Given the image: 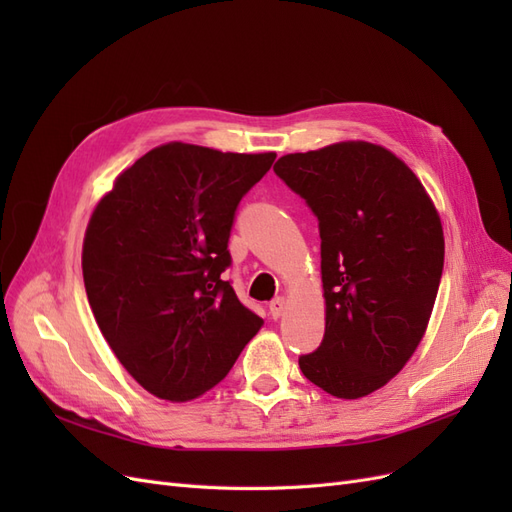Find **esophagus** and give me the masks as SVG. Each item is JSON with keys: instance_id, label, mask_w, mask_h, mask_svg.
<instances>
[{"instance_id": "obj_1", "label": "esophagus", "mask_w": 512, "mask_h": 512, "mask_svg": "<svg viewBox=\"0 0 512 512\" xmlns=\"http://www.w3.org/2000/svg\"><path fill=\"white\" fill-rule=\"evenodd\" d=\"M269 312L273 318H280L286 312V299L284 297H277L269 303Z\"/></svg>"}]
</instances>
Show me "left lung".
<instances>
[{
  "instance_id": "left-lung-1",
  "label": "left lung",
  "mask_w": 512,
  "mask_h": 512,
  "mask_svg": "<svg viewBox=\"0 0 512 512\" xmlns=\"http://www.w3.org/2000/svg\"><path fill=\"white\" fill-rule=\"evenodd\" d=\"M320 226L324 339L303 376L339 399L391 382L421 344L444 267L440 213L410 166L367 141L288 153L273 166Z\"/></svg>"
}]
</instances>
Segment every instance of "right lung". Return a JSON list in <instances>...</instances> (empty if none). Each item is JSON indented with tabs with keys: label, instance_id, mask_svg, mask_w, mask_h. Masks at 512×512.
Returning <instances> with one entry per match:
<instances>
[{
	"label": "right lung",
	"instance_id": "obj_1",
	"mask_svg": "<svg viewBox=\"0 0 512 512\" xmlns=\"http://www.w3.org/2000/svg\"><path fill=\"white\" fill-rule=\"evenodd\" d=\"M273 160L166 143L123 170L91 213L81 256L91 312L151 395L183 404L207 393L265 324L222 271L239 200Z\"/></svg>",
	"mask_w": 512,
	"mask_h": 512
}]
</instances>
